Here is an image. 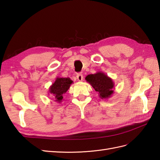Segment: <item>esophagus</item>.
I'll return each instance as SVG.
<instances>
[{
	"label": "esophagus",
	"instance_id": "34e87169",
	"mask_svg": "<svg viewBox=\"0 0 160 160\" xmlns=\"http://www.w3.org/2000/svg\"><path fill=\"white\" fill-rule=\"evenodd\" d=\"M76 78L78 81H82L83 80V75L82 73H77L76 74Z\"/></svg>",
	"mask_w": 160,
	"mask_h": 160
}]
</instances>
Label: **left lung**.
<instances>
[{
  "label": "left lung",
  "instance_id": "1",
  "mask_svg": "<svg viewBox=\"0 0 160 160\" xmlns=\"http://www.w3.org/2000/svg\"><path fill=\"white\" fill-rule=\"evenodd\" d=\"M85 80L98 92L101 99H108L114 92V82L104 72H98L86 76Z\"/></svg>",
  "mask_w": 160,
  "mask_h": 160
}]
</instances>
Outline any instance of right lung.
Instances as JSON below:
<instances>
[{
    "instance_id": "add662e5",
    "label": "right lung",
    "mask_w": 160,
    "mask_h": 160,
    "mask_svg": "<svg viewBox=\"0 0 160 160\" xmlns=\"http://www.w3.org/2000/svg\"><path fill=\"white\" fill-rule=\"evenodd\" d=\"M73 81L69 78H56L55 81L49 87V93L55 99V101L61 103L63 99V94L68 91Z\"/></svg>"
}]
</instances>
